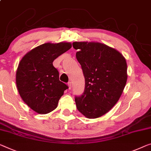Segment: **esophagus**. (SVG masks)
Masks as SVG:
<instances>
[{"mask_svg":"<svg viewBox=\"0 0 151 151\" xmlns=\"http://www.w3.org/2000/svg\"><path fill=\"white\" fill-rule=\"evenodd\" d=\"M68 85L69 89H70L72 88V83L71 82H68Z\"/></svg>","mask_w":151,"mask_h":151,"instance_id":"obj_1","label":"esophagus"}]
</instances>
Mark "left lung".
Segmentation results:
<instances>
[{"mask_svg": "<svg viewBox=\"0 0 151 151\" xmlns=\"http://www.w3.org/2000/svg\"><path fill=\"white\" fill-rule=\"evenodd\" d=\"M85 77L82 95L75 96L78 111L89 119L104 115L114 105L127 82V63L116 49L99 42H74Z\"/></svg>", "mask_w": 151, "mask_h": 151, "instance_id": "obj_1", "label": "left lung"}]
</instances>
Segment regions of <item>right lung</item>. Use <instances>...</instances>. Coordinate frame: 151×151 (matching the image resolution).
Returning a JSON list of instances; mask_svg holds the SVG:
<instances>
[{"mask_svg": "<svg viewBox=\"0 0 151 151\" xmlns=\"http://www.w3.org/2000/svg\"><path fill=\"white\" fill-rule=\"evenodd\" d=\"M71 47L69 42L42 44L26 54L19 62L16 73L18 91L24 102L39 114L55 109L68 88L59 80V72L53 62Z\"/></svg>", "mask_w": 151, "mask_h": 151, "instance_id": "right-lung-1", "label": "right lung"}]
</instances>
